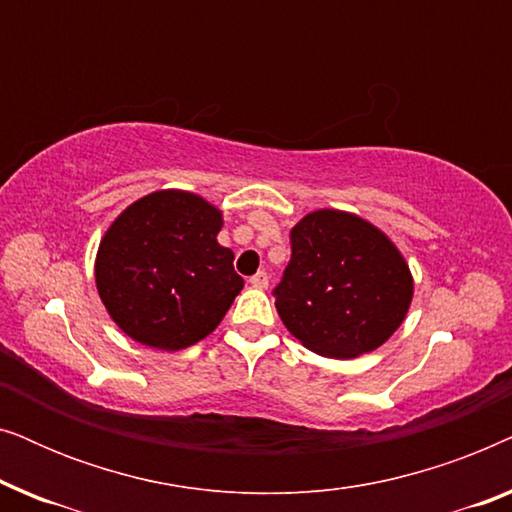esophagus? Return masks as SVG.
Returning a JSON list of instances; mask_svg holds the SVG:
<instances>
[{
  "label": "esophagus",
  "mask_w": 512,
  "mask_h": 512,
  "mask_svg": "<svg viewBox=\"0 0 512 512\" xmlns=\"http://www.w3.org/2000/svg\"><path fill=\"white\" fill-rule=\"evenodd\" d=\"M249 284L254 286V289H268V275H265V272H256V275L249 279Z\"/></svg>",
  "instance_id": "34e87169"
}]
</instances>
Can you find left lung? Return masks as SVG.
<instances>
[{
	"label": "left lung",
	"instance_id": "left-lung-1",
	"mask_svg": "<svg viewBox=\"0 0 512 512\" xmlns=\"http://www.w3.org/2000/svg\"><path fill=\"white\" fill-rule=\"evenodd\" d=\"M289 237L291 261L275 305L293 338L326 359H356L382 347L415 296L394 240L342 209H314Z\"/></svg>",
	"mask_w": 512,
	"mask_h": 512
}]
</instances>
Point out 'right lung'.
Wrapping results in <instances>:
<instances>
[{"mask_svg":"<svg viewBox=\"0 0 512 512\" xmlns=\"http://www.w3.org/2000/svg\"><path fill=\"white\" fill-rule=\"evenodd\" d=\"M219 207L202 195L160 188L111 221L95 256V286L121 331L139 345L179 352L226 317L244 279L216 242Z\"/></svg>","mask_w":512,"mask_h":512,"instance_id":"add662e5","label":"right lung"}]
</instances>
